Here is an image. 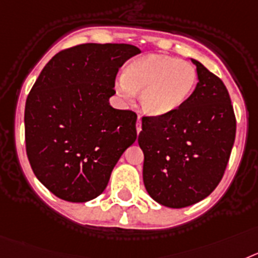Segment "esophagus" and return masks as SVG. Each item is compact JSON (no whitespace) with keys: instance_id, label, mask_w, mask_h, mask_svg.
Instances as JSON below:
<instances>
[{"instance_id":"esophagus-1","label":"esophagus","mask_w":258,"mask_h":258,"mask_svg":"<svg viewBox=\"0 0 258 258\" xmlns=\"http://www.w3.org/2000/svg\"><path fill=\"white\" fill-rule=\"evenodd\" d=\"M136 131H138V134H140V131H142V119H140V116H139L138 122H136Z\"/></svg>"}]
</instances>
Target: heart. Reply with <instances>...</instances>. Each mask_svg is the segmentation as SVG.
<instances>
[{"mask_svg": "<svg viewBox=\"0 0 258 258\" xmlns=\"http://www.w3.org/2000/svg\"><path fill=\"white\" fill-rule=\"evenodd\" d=\"M197 83L195 67L185 61L151 54L128 64L116 82V91L126 101L142 92L143 110L151 115H165L176 110L189 97Z\"/></svg>", "mask_w": 258, "mask_h": 258, "instance_id": "obj_1", "label": "heart"}]
</instances>
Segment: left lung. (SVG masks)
Masks as SVG:
<instances>
[{
	"label": "left lung",
	"mask_w": 258,
	"mask_h": 258,
	"mask_svg": "<svg viewBox=\"0 0 258 258\" xmlns=\"http://www.w3.org/2000/svg\"><path fill=\"white\" fill-rule=\"evenodd\" d=\"M199 83L183 105L165 115H144L139 145L144 153L143 180L153 200L185 208L219 184L236 134L230 95L218 76L199 61Z\"/></svg>",
	"instance_id": "8db88e82"
}]
</instances>
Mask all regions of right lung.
<instances>
[{
	"label": "right lung",
	"mask_w": 258,
	"mask_h": 258,
	"mask_svg": "<svg viewBox=\"0 0 258 258\" xmlns=\"http://www.w3.org/2000/svg\"><path fill=\"white\" fill-rule=\"evenodd\" d=\"M140 49L82 44L51 58L36 79L24 110L26 152L36 178L62 200L101 195L123 152L136 140V115L114 109L119 67Z\"/></svg>",
	"instance_id": "1"
}]
</instances>
